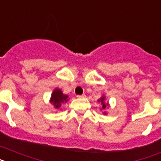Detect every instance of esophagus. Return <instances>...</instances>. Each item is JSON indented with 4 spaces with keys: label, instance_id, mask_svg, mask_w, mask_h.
<instances>
[{
    "label": "esophagus",
    "instance_id": "obj_1",
    "mask_svg": "<svg viewBox=\"0 0 161 161\" xmlns=\"http://www.w3.org/2000/svg\"><path fill=\"white\" fill-rule=\"evenodd\" d=\"M77 97H78V98H80V99H83V98L86 97V95H85V94H83V95H78L77 96Z\"/></svg>",
    "mask_w": 161,
    "mask_h": 161
}]
</instances>
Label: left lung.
Wrapping results in <instances>:
<instances>
[{
  "label": "left lung",
  "instance_id": "left-lung-1",
  "mask_svg": "<svg viewBox=\"0 0 161 161\" xmlns=\"http://www.w3.org/2000/svg\"><path fill=\"white\" fill-rule=\"evenodd\" d=\"M105 99H106V98H105V97H104V96H102V97H101V98L98 100V101H99V102H101V104L102 105V107H101L102 108V110H106V107L108 106V103H106V102H105ZM104 114H106V112H104Z\"/></svg>",
  "mask_w": 161,
  "mask_h": 161
}]
</instances>
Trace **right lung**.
<instances>
[{
	"label": "right lung",
	"instance_id": "obj_1",
	"mask_svg": "<svg viewBox=\"0 0 161 161\" xmlns=\"http://www.w3.org/2000/svg\"><path fill=\"white\" fill-rule=\"evenodd\" d=\"M68 101V96L64 95L59 88H55L51 94L50 102L52 104L55 109L59 110L63 106L64 103Z\"/></svg>",
	"mask_w": 161,
	"mask_h": 161
}]
</instances>
